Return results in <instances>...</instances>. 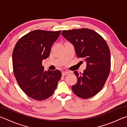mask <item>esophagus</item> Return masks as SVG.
Listing matches in <instances>:
<instances>
[{
	"label": "esophagus",
	"instance_id": "34e87169",
	"mask_svg": "<svg viewBox=\"0 0 127 127\" xmlns=\"http://www.w3.org/2000/svg\"><path fill=\"white\" fill-rule=\"evenodd\" d=\"M68 74H69V72H66V71H64L62 72V76H65L66 75H67Z\"/></svg>",
	"mask_w": 127,
	"mask_h": 127
}]
</instances>
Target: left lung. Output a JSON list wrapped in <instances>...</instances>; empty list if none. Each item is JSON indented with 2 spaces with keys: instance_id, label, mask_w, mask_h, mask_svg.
Here are the masks:
<instances>
[{
  "instance_id": "8db88e82",
  "label": "left lung",
  "mask_w": 127,
  "mask_h": 127,
  "mask_svg": "<svg viewBox=\"0 0 127 127\" xmlns=\"http://www.w3.org/2000/svg\"><path fill=\"white\" fill-rule=\"evenodd\" d=\"M62 35L73 44L77 57L86 62L83 73L74 72L77 82L72 86L73 91L82 98L91 97L101 90L110 73L109 46L101 36L89 29L63 31Z\"/></svg>"
}]
</instances>
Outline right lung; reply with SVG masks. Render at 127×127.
Returning <instances> with one entry per match:
<instances>
[{
    "instance_id": "add662e5",
    "label": "right lung",
    "mask_w": 127,
    "mask_h": 127,
    "mask_svg": "<svg viewBox=\"0 0 127 127\" xmlns=\"http://www.w3.org/2000/svg\"><path fill=\"white\" fill-rule=\"evenodd\" d=\"M61 32L35 30L23 36L15 45L12 54L15 77L22 91L33 99L41 101L50 97L61 78L60 70L46 71L42 65Z\"/></svg>"
}]
</instances>
